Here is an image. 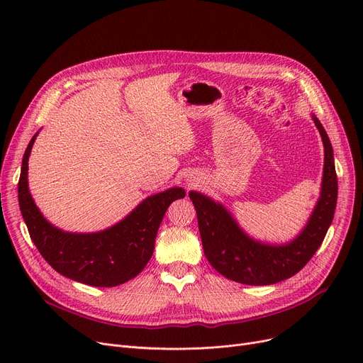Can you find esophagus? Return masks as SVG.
<instances>
[{
  "mask_svg": "<svg viewBox=\"0 0 363 363\" xmlns=\"http://www.w3.org/2000/svg\"><path fill=\"white\" fill-rule=\"evenodd\" d=\"M189 185H196V181H193V182H189Z\"/></svg>",
  "mask_w": 363,
  "mask_h": 363,
  "instance_id": "esophagus-1",
  "label": "esophagus"
}]
</instances>
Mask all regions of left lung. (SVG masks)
<instances>
[{"label":"left lung","instance_id":"left-lung-1","mask_svg":"<svg viewBox=\"0 0 363 363\" xmlns=\"http://www.w3.org/2000/svg\"><path fill=\"white\" fill-rule=\"evenodd\" d=\"M312 121L323 144L319 199L303 230L290 241L268 242L247 234L228 208L199 191H189L204 255L225 278L245 285H271L296 275L319 249L334 219L338 184L331 141L319 119Z\"/></svg>","mask_w":363,"mask_h":363}]
</instances>
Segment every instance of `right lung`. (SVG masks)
I'll use <instances>...</instances> for the list:
<instances>
[{
    "instance_id": "right-lung-1",
    "label": "right lung",
    "mask_w": 363,
    "mask_h": 363,
    "mask_svg": "<svg viewBox=\"0 0 363 363\" xmlns=\"http://www.w3.org/2000/svg\"><path fill=\"white\" fill-rule=\"evenodd\" d=\"M38 130L23 155L18 179V206L29 235L51 268L92 287H116L135 278L155 252L156 235L172 201L185 197L174 186L144 199L122 220L97 233H69L41 213L29 191L28 162Z\"/></svg>"
}]
</instances>
